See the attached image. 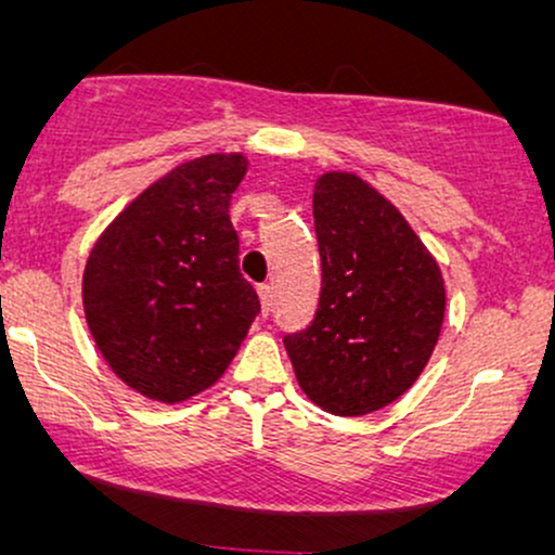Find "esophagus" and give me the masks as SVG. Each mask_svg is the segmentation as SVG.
I'll list each match as a JSON object with an SVG mask.
<instances>
[{"label":"esophagus","instance_id":"34e87169","mask_svg":"<svg viewBox=\"0 0 555 555\" xmlns=\"http://www.w3.org/2000/svg\"><path fill=\"white\" fill-rule=\"evenodd\" d=\"M257 293H259V304H262V313L264 317H270L272 306H275V291H272V285H259Z\"/></svg>","mask_w":555,"mask_h":555}]
</instances>
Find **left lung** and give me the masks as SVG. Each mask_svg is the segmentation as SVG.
<instances>
[{
    "label": "left lung",
    "instance_id": "1",
    "mask_svg": "<svg viewBox=\"0 0 555 555\" xmlns=\"http://www.w3.org/2000/svg\"><path fill=\"white\" fill-rule=\"evenodd\" d=\"M321 296L311 326L285 337L298 386L334 416L393 403L433 358L444 319L440 264L406 218L352 172L313 184Z\"/></svg>",
    "mask_w": 555,
    "mask_h": 555
}]
</instances>
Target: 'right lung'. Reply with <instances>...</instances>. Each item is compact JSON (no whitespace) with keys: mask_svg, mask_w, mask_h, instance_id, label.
<instances>
[{"mask_svg":"<svg viewBox=\"0 0 555 555\" xmlns=\"http://www.w3.org/2000/svg\"><path fill=\"white\" fill-rule=\"evenodd\" d=\"M246 167L242 154L180 164L128 203L89 251V334L111 371L146 399L180 403L214 386L259 313L229 216Z\"/></svg>","mask_w":555,"mask_h":555,"instance_id":"right-lung-1","label":"right lung"}]
</instances>
